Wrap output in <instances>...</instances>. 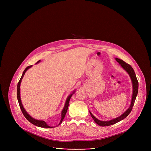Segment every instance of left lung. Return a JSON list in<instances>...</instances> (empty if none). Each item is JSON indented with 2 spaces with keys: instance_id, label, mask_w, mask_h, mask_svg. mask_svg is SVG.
<instances>
[{
  "instance_id": "1",
  "label": "left lung",
  "mask_w": 151,
  "mask_h": 151,
  "mask_svg": "<svg viewBox=\"0 0 151 151\" xmlns=\"http://www.w3.org/2000/svg\"><path fill=\"white\" fill-rule=\"evenodd\" d=\"M115 59L116 61L119 63V64L121 65V66L122 67V68L129 73V77L131 79L132 86H133V93H132V99H131V103L130 104L129 108L127 109L126 110V111L123 114H122V115L117 117V118H116L110 120V121H103L99 120L89 111L90 114L91 115V116L92 117V118L93 119L94 121L100 126H110V125L114 124L117 122L122 121L123 119H124L126 117H127V116L129 115V114L130 113V112L131 111L132 109V108H133L134 105V103H135V101L136 100L137 92H138L139 83H138V81L137 80L135 73L134 72V70L132 68V67L130 65L126 63L123 60H122L119 58H116Z\"/></svg>"
}]
</instances>
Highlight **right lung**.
<instances>
[{
	"label": "right lung",
	"instance_id": "obj_1",
	"mask_svg": "<svg viewBox=\"0 0 151 151\" xmlns=\"http://www.w3.org/2000/svg\"><path fill=\"white\" fill-rule=\"evenodd\" d=\"M40 61H41L40 60H38V61L37 62V63L40 62ZM37 63H36V64H37ZM32 65H29V66L27 67L25 69V70L24 71L23 73H22V77H21V78H20L19 81V83H18V84H17V100H18V102H19V106H20V109H21V110H22V113H23L24 116H25V117L26 118V119H27L28 121L30 122L31 123L33 124L34 125H35L36 126L40 127H43V128H52V127H50V126H49V125H47V124H46V123L45 122V121H40V120H37V119H34L33 118H32L30 115L28 114V113L26 111V110H25V109H24V108L23 106H22V101H21V98H20V84H21L22 79L23 77H24V75L25 73L26 72V71H27L29 68H30V67H32ZM75 91H74L73 92V93H72V94H70V95L68 96V97L67 98V100L65 101V106H64V108H63L62 111V113H61V119H60V123H59V124H60L62 123V122L63 119H64V118H65V114H66V113H67V109H68V106H69V102H70V99H71V96L73 95V94L75 93Z\"/></svg>",
	"mask_w": 151,
	"mask_h": 151
}]
</instances>
